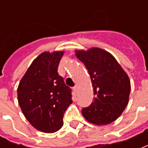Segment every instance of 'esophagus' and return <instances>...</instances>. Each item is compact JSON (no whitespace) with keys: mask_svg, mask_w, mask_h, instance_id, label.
Returning a JSON list of instances; mask_svg holds the SVG:
<instances>
[{"mask_svg":"<svg viewBox=\"0 0 148 148\" xmlns=\"http://www.w3.org/2000/svg\"><path fill=\"white\" fill-rule=\"evenodd\" d=\"M73 90H74L75 92H77V90H78V86H75L73 87Z\"/></svg>","mask_w":148,"mask_h":148,"instance_id":"34e87169","label":"esophagus"}]
</instances>
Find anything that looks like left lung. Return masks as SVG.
<instances>
[{
  "label": "left lung",
  "mask_w": 148,
  "mask_h": 148,
  "mask_svg": "<svg viewBox=\"0 0 148 148\" xmlns=\"http://www.w3.org/2000/svg\"><path fill=\"white\" fill-rule=\"evenodd\" d=\"M75 53L88 70L95 95L91 105L82 110V115L96 125L114 122L128 105L129 77L114 57L104 49L91 48Z\"/></svg>",
  "instance_id": "left-lung-1"
}]
</instances>
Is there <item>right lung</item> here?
Listing matches in <instances>:
<instances>
[{
    "label": "right lung",
    "mask_w": 148,
    "mask_h": 148,
    "mask_svg": "<svg viewBox=\"0 0 148 148\" xmlns=\"http://www.w3.org/2000/svg\"><path fill=\"white\" fill-rule=\"evenodd\" d=\"M63 51L43 52L33 61L17 89L18 102L26 119L37 130L55 133L72 103L71 90L58 75Z\"/></svg>",
    "instance_id": "add662e5"
}]
</instances>
